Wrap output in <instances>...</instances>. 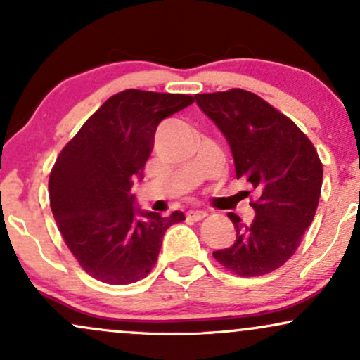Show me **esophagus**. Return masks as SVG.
<instances>
[{"label":"esophagus","instance_id":"1","mask_svg":"<svg viewBox=\"0 0 360 360\" xmlns=\"http://www.w3.org/2000/svg\"><path fill=\"white\" fill-rule=\"evenodd\" d=\"M186 217L191 218L194 221H200L206 217V212H203V210H189V212L186 213Z\"/></svg>","mask_w":360,"mask_h":360}]
</instances>
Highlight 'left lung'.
Segmentation results:
<instances>
[{"instance_id": "8db88e82", "label": "left lung", "mask_w": 360, "mask_h": 360, "mask_svg": "<svg viewBox=\"0 0 360 360\" xmlns=\"http://www.w3.org/2000/svg\"><path fill=\"white\" fill-rule=\"evenodd\" d=\"M194 100L229 142L237 179L260 194L250 203V223L229 213L237 240L213 257L243 278L276 271L295 254L315 217L323 181L320 157L307 135L257 94L230 89Z\"/></svg>"}]
</instances>
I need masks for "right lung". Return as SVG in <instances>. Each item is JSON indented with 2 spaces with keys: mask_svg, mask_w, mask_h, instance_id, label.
<instances>
[{
  "mask_svg": "<svg viewBox=\"0 0 360 360\" xmlns=\"http://www.w3.org/2000/svg\"><path fill=\"white\" fill-rule=\"evenodd\" d=\"M194 101L188 94L127 89L101 105L57 157L52 214L79 266L106 284H130L155 266L166 230L183 212H142L131 194L157 125Z\"/></svg>",
  "mask_w": 360,
  "mask_h": 360,
  "instance_id": "1",
  "label": "right lung"
}]
</instances>
